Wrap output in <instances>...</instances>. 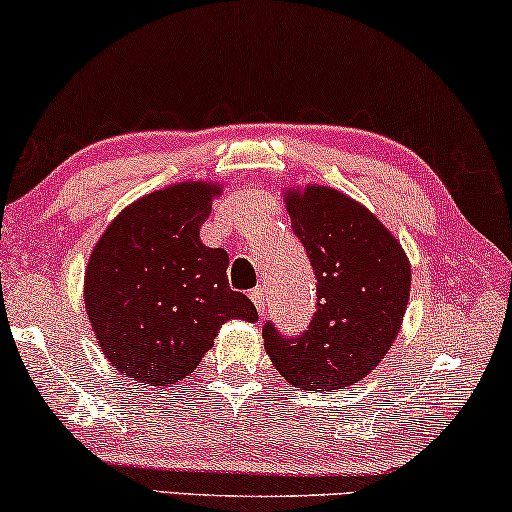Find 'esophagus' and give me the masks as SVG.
<instances>
[{"label": "esophagus", "mask_w": 512, "mask_h": 512, "mask_svg": "<svg viewBox=\"0 0 512 512\" xmlns=\"http://www.w3.org/2000/svg\"><path fill=\"white\" fill-rule=\"evenodd\" d=\"M249 298H251V301H254L258 313L263 315L265 303H268V294H265V289H251V291H249Z\"/></svg>", "instance_id": "1"}]
</instances>
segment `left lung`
I'll list each match as a JSON object with an SVG mask.
<instances>
[{
    "instance_id": "8db88e82",
    "label": "left lung",
    "mask_w": 512,
    "mask_h": 512,
    "mask_svg": "<svg viewBox=\"0 0 512 512\" xmlns=\"http://www.w3.org/2000/svg\"><path fill=\"white\" fill-rule=\"evenodd\" d=\"M282 195L313 263L317 313L298 338L265 322V353L294 386L336 393L369 376L400 334L411 263L393 232L345 192L310 183Z\"/></svg>"
}]
</instances>
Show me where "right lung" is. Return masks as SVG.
<instances>
[{
	"label": "right lung",
	"mask_w": 512,
	"mask_h": 512,
	"mask_svg": "<svg viewBox=\"0 0 512 512\" xmlns=\"http://www.w3.org/2000/svg\"><path fill=\"white\" fill-rule=\"evenodd\" d=\"M214 181H183L122 209L84 272V305L103 355L129 381L188 378L230 320L256 322V305L228 284L230 258L199 240Z\"/></svg>",
	"instance_id": "1"
}]
</instances>
